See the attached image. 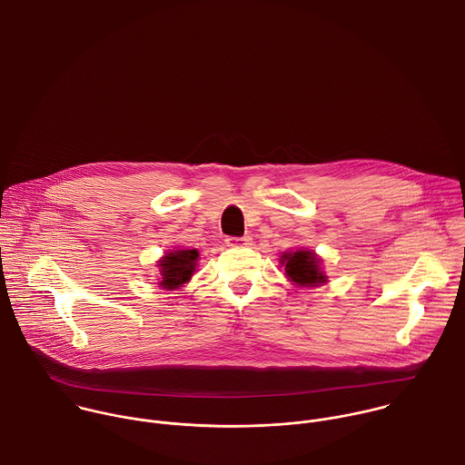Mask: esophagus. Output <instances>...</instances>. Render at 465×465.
<instances>
[{"label": "esophagus", "mask_w": 465, "mask_h": 465, "mask_svg": "<svg viewBox=\"0 0 465 465\" xmlns=\"http://www.w3.org/2000/svg\"><path fill=\"white\" fill-rule=\"evenodd\" d=\"M252 243V238L251 236H227L225 238V245L227 247H234V249H240V247H249Z\"/></svg>", "instance_id": "34e87169"}]
</instances>
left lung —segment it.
Returning a JSON list of instances; mask_svg holds the SVG:
<instances>
[{
  "label": "left lung",
  "mask_w": 465,
  "mask_h": 465,
  "mask_svg": "<svg viewBox=\"0 0 465 465\" xmlns=\"http://www.w3.org/2000/svg\"><path fill=\"white\" fill-rule=\"evenodd\" d=\"M282 263L285 265V274L298 285L309 287L325 282V276L320 271V260L311 251L283 252Z\"/></svg>",
  "instance_id": "8db88e82"
}]
</instances>
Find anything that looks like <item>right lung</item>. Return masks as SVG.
Listing matches in <instances>:
<instances>
[{"mask_svg": "<svg viewBox=\"0 0 465 465\" xmlns=\"http://www.w3.org/2000/svg\"><path fill=\"white\" fill-rule=\"evenodd\" d=\"M198 260L196 249H185V251H173L160 260L158 267L162 269V282L160 285L163 289H176L187 280H191L194 267Z\"/></svg>", "mask_w": 465, "mask_h": 465, "instance_id": "right-lung-1", "label": "right lung"}]
</instances>
